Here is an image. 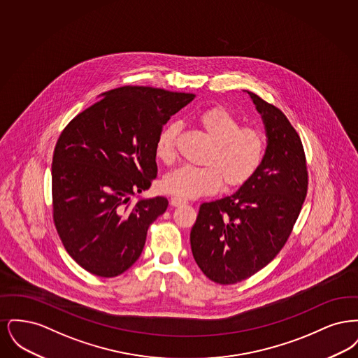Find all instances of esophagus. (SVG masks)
<instances>
[{"label": "esophagus", "instance_id": "34e87169", "mask_svg": "<svg viewBox=\"0 0 358 358\" xmlns=\"http://www.w3.org/2000/svg\"><path fill=\"white\" fill-rule=\"evenodd\" d=\"M182 204H187V201H185V200H182V199H178V197H171V206H180V205Z\"/></svg>", "mask_w": 358, "mask_h": 358}]
</instances>
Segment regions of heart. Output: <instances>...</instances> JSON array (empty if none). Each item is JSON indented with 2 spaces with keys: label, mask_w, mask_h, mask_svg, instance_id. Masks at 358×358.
Wrapping results in <instances>:
<instances>
[{
  "label": "heart",
  "mask_w": 358,
  "mask_h": 358,
  "mask_svg": "<svg viewBox=\"0 0 358 358\" xmlns=\"http://www.w3.org/2000/svg\"><path fill=\"white\" fill-rule=\"evenodd\" d=\"M199 123L213 148L205 158L204 168L181 166L169 171L161 180L164 192L178 199L189 200L215 193L222 187H238L255 176L260 168L266 139L263 134L250 127H243L240 120L228 110L213 107L199 115ZM178 124H166L157 136L155 155L169 164L176 155V136Z\"/></svg>",
  "instance_id": "b5f03b06"
}]
</instances>
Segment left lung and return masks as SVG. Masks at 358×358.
I'll use <instances>...</instances> for the list:
<instances>
[{"label": "left lung", "instance_id": "obj_1", "mask_svg": "<svg viewBox=\"0 0 358 358\" xmlns=\"http://www.w3.org/2000/svg\"><path fill=\"white\" fill-rule=\"evenodd\" d=\"M260 114L266 153L235 193L203 203L190 231L192 254L213 282L234 285L266 267L285 245L307 192L306 158L286 115L244 90Z\"/></svg>", "mask_w": 358, "mask_h": 358}]
</instances>
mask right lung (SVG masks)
<instances>
[{"label": "right lung", "mask_w": 358, "mask_h": 358, "mask_svg": "<svg viewBox=\"0 0 358 358\" xmlns=\"http://www.w3.org/2000/svg\"><path fill=\"white\" fill-rule=\"evenodd\" d=\"M194 94L126 85L107 91L69 122L52 162L53 219L72 259L113 278L142 254L150 224L169 201L133 196L157 177L155 141Z\"/></svg>", "instance_id": "obj_1"}]
</instances>
